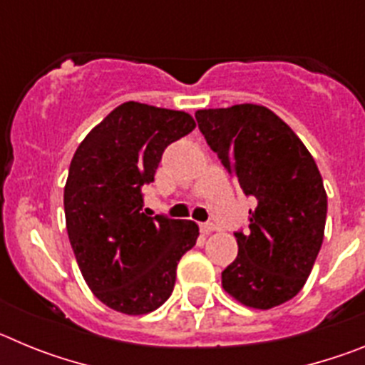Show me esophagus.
Returning <instances> with one entry per match:
<instances>
[{"instance_id":"1","label":"esophagus","mask_w":365,"mask_h":365,"mask_svg":"<svg viewBox=\"0 0 365 365\" xmlns=\"http://www.w3.org/2000/svg\"><path fill=\"white\" fill-rule=\"evenodd\" d=\"M214 230H215V227H214V225H212V222H202V225H201V232L205 235L212 234V232H214Z\"/></svg>"}]
</instances>
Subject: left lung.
<instances>
[{
  "label": "left lung",
  "instance_id": "1",
  "mask_svg": "<svg viewBox=\"0 0 365 365\" xmlns=\"http://www.w3.org/2000/svg\"><path fill=\"white\" fill-rule=\"evenodd\" d=\"M199 130L243 192L256 199L222 289L252 309L278 307L307 282L324 241L327 193L298 135L265 106L195 111Z\"/></svg>",
  "mask_w": 365,
  "mask_h": 365
}]
</instances>
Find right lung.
I'll return each mask as SVG.
<instances>
[{
	"label": "right lung",
	"mask_w": 365,
	"mask_h": 365,
	"mask_svg": "<svg viewBox=\"0 0 365 365\" xmlns=\"http://www.w3.org/2000/svg\"><path fill=\"white\" fill-rule=\"evenodd\" d=\"M193 128L185 111L124 102L74 151L63 188L67 234L87 287L113 311L159 309L173 291L177 263L197 241L195 222L150 217L140 193L168 144Z\"/></svg>",
	"instance_id": "add662e5"
}]
</instances>
